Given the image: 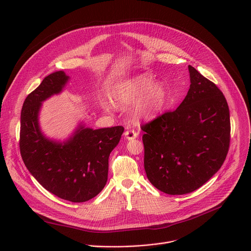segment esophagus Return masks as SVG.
I'll list each match as a JSON object with an SVG mask.
<instances>
[{
  "mask_svg": "<svg viewBox=\"0 0 251 251\" xmlns=\"http://www.w3.org/2000/svg\"><path fill=\"white\" fill-rule=\"evenodd\" d=\"M124 136L127 140H133L138 136V134L134 130H126L124 133Z\"/></svg>",
  "mask_w": 251,
  "mask_h": 251,
  "instance_id": "1",
  "label": "esophagus"
}]
</instances>
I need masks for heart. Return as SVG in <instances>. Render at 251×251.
Listing matches in <instances>:
<instances>
[{
  "label": "heart",
  "mask_w": 251,
  "mask_h": 251,
  "mask_svg": "<svg viewBox=\"0 0 251 251\" xmlns=\"http://www.w3.org/2000/svg\"><path fill=\"white\" fill-rule=\"evenodd\" d=\"M112 100L120 108L134 106L133 114L138 120L153 119L164 109L167 92L161 83H155L148 75H140L118 82L112 89ZM103 108L109 111L110 102H103Z\"/></svg>",
  "instance_id": "heart-1"
}]
</instances>
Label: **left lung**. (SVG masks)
I'll list each match as a JSON object with an SVG mask.
<instances>
[{
    "mask_svg": "<svg viewBox=\"0 0 251 251\" xmlns=\"http://www.w3.org/2000/svg\"><path fill=\"white\" fill-rule=\"evenodd\" d=\"M191 85L174 111L142 125L144 168L150 183L168 195L192 193L223 166L230 119L219 87L189 65Z\"/></svg>",
    "mask_w": 251,
    "mask_h": 251,
    "instance_id": "obj_1",
    "label": "left lung"
}]
</instances>
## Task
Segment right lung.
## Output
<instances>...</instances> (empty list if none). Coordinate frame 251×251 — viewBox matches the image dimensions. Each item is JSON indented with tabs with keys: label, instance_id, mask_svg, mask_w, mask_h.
<instances>
[{
	"label": "right lung",
	"instance_id": "add662e5",
	"mask_svg": "<svg viewBox=\"0 0 251 251\" xmlns=\"http://www.w3.org/2000/svg\"><path fill=\"white\" fill-rule=\"evenodd\" d=\"M68 79L64 71H55L26 96L21 113L20 151L26 169L46 190L62 200L83 202L105 187L109 155L124 128L93 130L80 124L66 141L47 138L39 124L42 103L60 93Z\"/></svg>",
	"mask_w": 251,
	"mask_h": 251
}]
</instances>
